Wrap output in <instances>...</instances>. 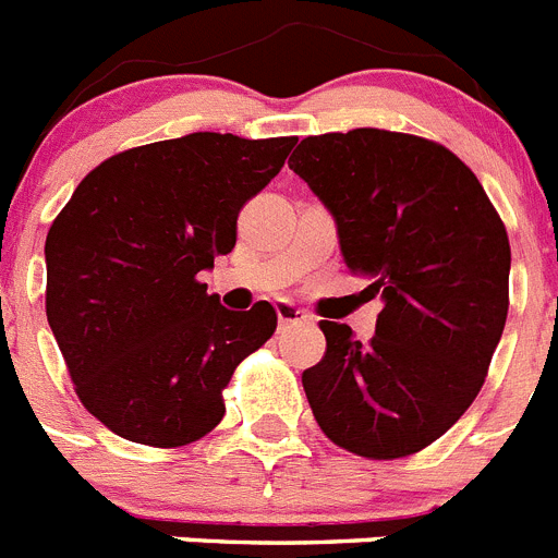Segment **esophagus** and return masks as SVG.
<instances>
[{"mask_svg":"<svg viewBox=\"0 0 558 558\" xmlns=\"http://www.w3.org/2000/svg\"><path fill=\"white\" fill-rule=\"evenodd\" d=\"M276 315H279V327H290V324L310 322V315L304 313L299 304L288 302V299H279V302H276Z\"/></svg>","mask_w":558,"mask_h":558,"instance_id":"34e87169","label":"esophagus"}]
</instances>
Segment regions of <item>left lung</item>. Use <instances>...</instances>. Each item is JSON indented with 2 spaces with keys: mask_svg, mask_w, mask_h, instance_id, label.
Listing matches in <instances>:
<instances>
[{
  "mask_svg": "<svg viewBox=\"0 0 558 558\" xmlns=\"http://www.w3.org/2000/svg\"><path fill=\"white\" fill-rule=\"evenodd\" d=\"M338 226L349 270L383 299L368 343L322 322L302 374L329 441L393 461L445 436L481 391L509 315V234L475 172L438 142L354 128L290 156Z\"/></svg>",
  "mask_w": 558,
  "mask_h": 558,
  "instance_id": "1",
  "label": "left lung"
}]
</instances>
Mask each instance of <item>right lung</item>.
I'll return each mask as SVG.
<instances>
[{
	"label": "right lung",
	"mask_w": 558,
	"mask_h": 558,
	"mask_svg": "<svg viewBox=\"0 0 558 558\" xmlns=\"http://www.w3.org/2000/svg\"><path fill=\"white\" fill-rule=\"evenodd\" d=\"M295 136L190 133L122 150L52 220L47 322L83 408L117 436L184 447L223 418L234 368L276 329L231 313L201 270L236 243V215L282 170Z\"/></svg>",
	"instance_id": "obj_1"
}]
</instances>
